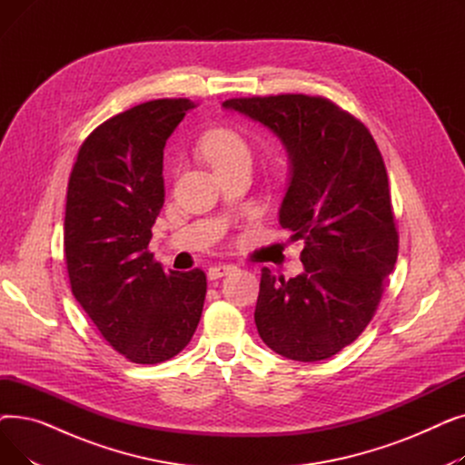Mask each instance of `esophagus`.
I'll return each instance as SVG.
<instances>
[{
    "label": "esophagus",
    "mask_w": 465,
    "mask_h": 465,
    "mask_svg": "<svg viewBox=\"0 0 465 465\" xmlns=\"http://www.w3.org/2000/svg\"><path fill=\"white\" fill-rule=\"evenodd\" d=\"M233 270H235V265H232V263H218V265H211V267H209V272H207V277H209L211 281H216V279H220V277H224V275L232 273Z\"/></svg>",
    "instance_id": "34e87169"
}]
</instances>
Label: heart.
I'll return each instance as SVG.
<instances>
[{"label": "heart", "instance_id": "b5f03b06", "mask_svg": "<svg viewBox=\"0 0 465 465\" xmlns=\"http://www.w3.org/2000/svg\"><path fill=\"white\" fill-rule=\"evenodd\" d=\"M202 156L216 169H226L241 160H251L247 141L232 128H213L200 141Z\"/></svg>", "mask_w": 465, "mask_h": 465}]
</instances>
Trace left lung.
Wrapping results in <instances>:
<instances>
[{
    "mask_svg": "<svg viewBox=\"0 0 465 465\" xmlns=\"http://www.w3.org/2000/svg\"><path fill=\"white\" fill-rule=\"evenodd\" d=\"M223 107L286 146L292 177L279 223L305 241L302 275L286 281L262 270L258 333L288 360L331 358L371 322L398 260L382 154L358 118L321 95L233 97Z\"/></svg>",
    "mask_w": 465,
    "mask_h": 465,
    "instance_id": "1",
    "label": "left lung"
}]
</instances>
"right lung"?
<instances>
[{
  "instance_id": "add662e5",
  "label": "right lung",
  "mask_w": 465,
  "mask_h": 465,
  "mask_svg": "<svg viewBox=\"0 0 465 465\" xmlns=\"http://www.w3.org/2000/svg\"><path fill=\"white\" fill-rule=\"evenodd\" d=\"M195 104L153 100L97 126L71 169L64 256L71 292L107 343L134 363L177 356L202 319V270L163 272L149 252L163 205V146Z\"/></svg>"
}]
</instances>
